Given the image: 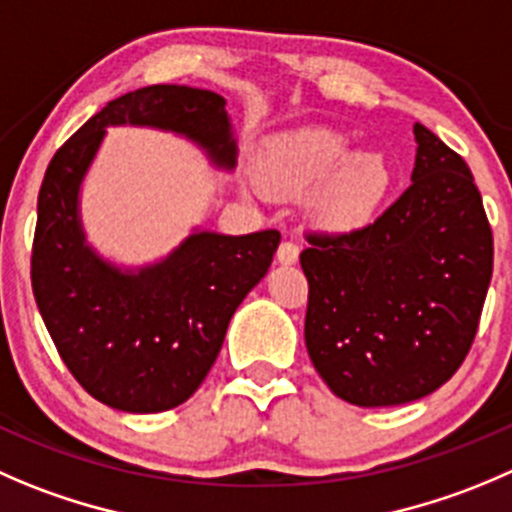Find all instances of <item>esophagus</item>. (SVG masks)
I'll return each instance as SVG.
<instances>
[{
	"label": "esophagus",
	"instance_id": "obj_1",
	"mask_svg": "<svg viewBox=\"0 0 512 512\" xmlns=\"http://www.w3.org/2000/svg\"><path fill=\"white\" fill-rule=\"evenodd\" d=\"M297 257H300V247H297L295 242L285 240L277 247V262H280V265H295Z\"/></svg>",
	"mask_w": 512,
	"mask_h": 512
}]
</instances>
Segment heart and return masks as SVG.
Returning a JSON list of instances; mask_svg holds the SVG:
<instances>
[{"label":"heart","instance_id":"1","mask_svg":"<svg viewBox=\"0 0 512 512\" xmlns=\"http://www.w3.org/2000/svg\"><path fill=\"white\" fill-rule=\"evenodd\" d=\"M350 147V137L335 130L287 132L267 142L257 177L277 195H310L307 210L317 225L332 232L360 230L390 195L393 167L380 150Z\"/></svg>","mask_w":512,"mask_h":512}]
</instances>
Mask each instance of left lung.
<instances>
[{"mask_svg":"<svg viewBox=\"0 0 512 512\" xmlns=\"http://www.w3.org/2000/svg\"><path fill=\"white\" fill-rule=\"evenodd\" d=\"M413 185L372 225L307 235L305 345L327 388L360 408L435 393L473 345L493 232L463 157L415 122Z\"/></svg>","mask_w":512,"mask_h":512,"instance_id":"left-lung-1","label":"left lung"}]
</instances>
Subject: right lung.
Here are the masks:
<instances>
[{"label": "right lung", "mask_w": 512, "mask_h": 512, "mask_svg": "<svg viewBox=\"0 0 512 512\" xmlns=\"http://www.w3.org/2000/svg\"><path fill=\"white\" fill-rule=\"evenodd\" d=\"M225 97L152 84L112 99L57 150L44 172L32 247L39 315L77 382L124 413L185 403L220 355L227 325L267 275L280 232L220 235L192 227L165 257L119 265L82 222V185L109 127H147L192 142L215 170L237 167Z\"/></svg>", "instance_id": "right-lung-1"}]
</instances>
